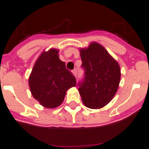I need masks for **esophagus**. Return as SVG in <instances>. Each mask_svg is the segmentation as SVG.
Here are the masks:
<instances>
[{
    "label": "esophagus",
    "instance_id": "1",
    "mask_svg": "<svg viewBox=\"0 0 149 149\" xmlns=\"http://www.w3.org/2000/svg\"><path fill=\"white\" fill-rule=\"evenodd\" d=\"M72 74H73V75L74 76V77H76V75H77V70L74 69V70H72Z\"/></svg>",
    "mask_w": 149,
    "mask_h": 149
}]
</instances>
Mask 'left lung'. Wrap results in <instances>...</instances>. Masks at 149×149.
<instances>
[{
    "label": "left lung",
    "mask_w": 149,
    "mask_h": 149,
    "mask_svg": "<svg viewBox=\"0 0 149 149\" xmlns=\"http://www.w3.org/2000/svg\"><path fill=\"white\" fill-rule=\"evenodd\" d=\"M84 82L78 84L82 101L90 109H101L113 99L120 81V68L102 45L91 42L80 49Z\"/></svg>",
    "instance_id": "obj_1"
}]
</instances>
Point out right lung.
<instances>
[{"mask_svg": "<svg viewBox=\"0 0 149 149\" xmlns=\"http://www.w3.org/2000/svg\"><path fill=\"white\" fill-rule=\"evenodd\" d=\"M59 50L43 51L35 61L29 77L32 96L48 109L58 107L63 101L66 91L76 86V79L65 63L59 58Z\"/></svg>", "mask_w": 149, "mask_h": 149, "instance_id": "add662e5", "label": "right lung"}]
</instances>
